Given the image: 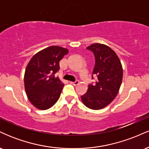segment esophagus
<instances>
[{
  "mask_svg": "<svg viewBox=\"0 0 149 149\" xmlns=\"http://www.w3.org/2000/svg\"><path fill=\"white\" fill-rule=\"evenodd\" d=\"M70 83L73 85H77L78 83H79V82H78V80H76V81H74V82H70Z\"/></svg>",
  "mask_w": 149,
  "mask_h": 149,
  "instance_id": "1",
  "label": "esophagus"
}]
</instances>
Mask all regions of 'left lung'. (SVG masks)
Masks as SVG:
<instances>
[{
	"label": "left lung",
	"instance_id": "1",
	"mask_svg": "<svg viewBox=\"0 0 149 149\" xmlns=\"http://www.w3.org/2000/svg\"><path fill=\"white\" fill-rule=\"evenodd\" d=\"M87 49L95 54L92 73L97 76V80L95 84L88 85L81 100L89 109L99 110L109 105L117 96L123 80V66L117 54L108 45L93 43Z\"/></svg>",
	"mask_w": 149,
	"mask_h": 149
}]
</instances>
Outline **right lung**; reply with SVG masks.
Returning <instances> with one entry per match:
<instances>
[{"instance_id": "right-lung-1", "label": "right lung", "mask_w": 149, "mask_h": 149, "mask_svg": "<svg viewBox=\"0 0 149 149\" xmlns=\"http://www.w3.org/2000/svg\"><path fill=\"white\" fill-rule=\"evenodd\" d=\"M69 49L59 46L47 47L34 54L24 73V88L30 102L40 110L54 105L60 97L64 84L55 76L59 61Z\"/></svg>"}]
</instances>
